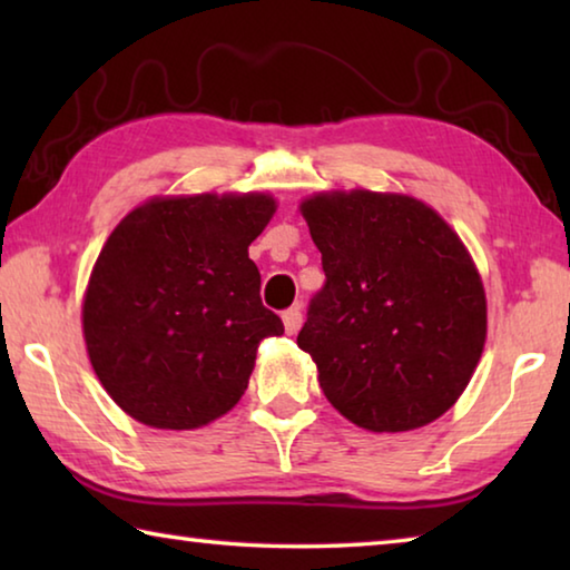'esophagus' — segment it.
Segmentation results:
<instances>
[{
	"instance_id": "34e87169",
	"label": "esophagus",
	"mask_w": 570,
	"mask_h": 570,
	"mask_svg": "<svg viewBox=\"0 0 570 570\" xmlns=\"http://www.w3.org/2000/svg\"><path fill=\"white\" fill-rule=\"evenodd\" d=\"M282 320H284V326H286V334H296L298 330H302V322H304L302 308H298V306L286 308V312L282 314Z\"/></svg>"
}]
</instances>
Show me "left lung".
<instances>
[{
    "instance_id": "left-lung-1",
    "label": "left lung",
    "mask_w": 570,
    "mask_h": 570,
    "mask_svg": "<svg viewBox=\"0 0 570 570\" xmlns=\"http://www.w3.org/2000/svg\"><path fill=\"white\" fill-rule=\"evenodd\" d=\"M302 214L326 282L296 344L346 420L422 428L468 387L485 344V292L455 230L394 193H320Z\"/></svg>"
}]
</instances>
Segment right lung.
<instances>
[{
  "mask_svg": "<svg viewBox=\"0 0 570 570\" xmlns=\"http://www.w3.org/2000/svg\"><path fill=\"white\" fill-rule=\"evenodd\" d=\"M274 210L264 193L156 198L112 230L82 330L95 374L130 417L193 430L246 392L258 342L284 334L248 258Z\"/></svg>",
  "mask_w": 570,
  "mask_h": 570,
  "instance_id": "obj_1",
  "label": "right lung"
}]
</instances>
